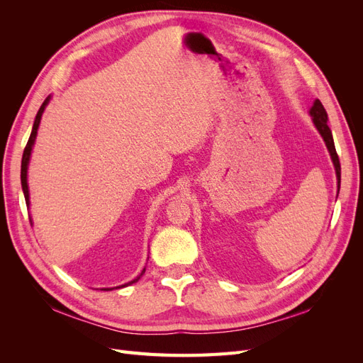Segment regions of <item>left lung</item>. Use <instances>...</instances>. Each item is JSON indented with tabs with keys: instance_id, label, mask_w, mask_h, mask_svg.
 I'll list each match as a JSON object with an SVG mask.
<instances>
[{
	"instance_id": "1",
	"label": "left lung",
	"mask_w": 363,
	"mask_h": 363,
	"mask_svg": "<svg viewBox=\"0 0 363 363\" xmlns=\"http://www.w3.org/2000/svg\"><path fill=\"white\" fill-rule=\"evenodd\" d=\"M309 115L312 116L313 125L316 127L318 131H320L321 138L324 139L328 152H330V157H332L335 172H336L337 194H339V188H340V163H339V157L336 155V148H335V142H333V136H332V130H330V127H328V124H327L328 116H327L325 108H324V106L321 104L320 100H315L313 101V106L311 107Z\"/></svg>"
}]
</instances>
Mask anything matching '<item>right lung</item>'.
I'll list each match as a JSON object with an SVG mask.
<instances>
[{
  "mask_svg": "<svg viewBox=\"0 0 363 363\" xmlns=\"http://www.w3.org/2000/svg\"><path fill=\"white\" fill-rule=\"evenodd\" d=\"M50 100H51V95H48V96L45 98V101L42 103V106H40V108H39V112H38V115H36V118H35V124H33L31 135H30V138H28V142H27L26 150H24L23 162H21V184H23V192H24V196H26L27 207H30V194H28V183H27L28 163H30V157H31L33 145H35V140H36V136H38V128H39V124H40L42 113H43V111H45V107L48 106ZM144 272H145V268L142 269V272L139 274V276H138L135 280H131V281H128V283H125V284H121V286H116V288H125V286H128V284H133V283H136L142 276H144ZM104 289H113V288H104Z\"/></svg>",
  "mask_w": 363,
  "mask_h": 363,
  "instance_id": "add662e5",
  "label": "right lung"
}]
</instances>
